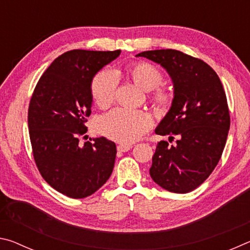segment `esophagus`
I'll return each instance as SVG.
<instances>
[{"label": "esophagus", "instance_id": "1", "mask_svg": "<svg viewBox=\"0 0 250 250\" xmlns=\"http://www.w3.org/2000/svg\"><path fill=\"white\" fill-rule=\"evenodd\" d=\"M130 149H132V146L131 145H119L117 146V150L120 152H126L129 151Z\"/></svg>", "mask_w": 250, "mask_h": 250}]
</instances>
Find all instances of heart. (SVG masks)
I'll return each mask as SVG.
<instances>
[{"instance_id":"b5f03b06","label":"heart","mask_w":250,"mask_h":250,"mask_svg":"<svg viewBox=\"0 0 250 250\" xmlns=\"http://www.w3.org/2000/svg\"><path fill=\"white\" fill-rule=\"evenodd\" d=\"M133 82L146 91L152 90L151 99L161 108L170 107L172 97L167 89L159 87L163 82V74L158 67L147 62H135L126 67ZM91 97L101 109L111 105L115 100L117 79L110 70H101L92 78ZM151 118L141 110L117 108L105 113L97 121V130L100 134L121 143H132L140 139L151 126Z\"/></svg>"}]
</instances>
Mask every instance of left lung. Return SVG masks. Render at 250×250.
<instances>
[{
  "label": "left lung",
  "mask_w": 250,
  "mask_h": 250,
  "mask_svg": "<svg viewBox=\"0 0 250 250\" xmlns=\"http://www.w3.org/2000/svg\"><path fill=\"white\" fill-rule=\"evenodd\" d=\"M137 56L164 67L174 84L172 107L155 133L170 140L176 135V145L158 143L150 175L167 191L192 192L214 171L226 145L230 116L221 79L202 59L180 50H146Z\"/></svg>",
  "instance_id": "left-lung-1"
}]
</instances>
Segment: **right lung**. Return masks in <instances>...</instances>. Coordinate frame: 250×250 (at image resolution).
Instances as JSON below:
<instances>
[{
  "mask_svg": "<svg viewBox=\"0 0 250 250\" xmlns=\"http://www.w3.org/2000/svg\"><path fill=\"white\" fill-rule=\"evenodd\" d=\"M121 50L74 49L58 56L42 75L28 107L33 156L41 175L71 198L94 194L115 166V142L104 137L80 145L91 113V82ZM86 137V135H85Z\"/></svg>",
  "mask_w": 250,
  "mask_h": 250,
  "instance_id": "obj_1",
  "label": "right lung"
}]
</instances>
